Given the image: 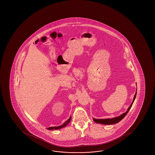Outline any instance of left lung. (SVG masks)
<instances>
[{
    "instance_id": "obj_1",
    "label": "left lung",
    "mask_w": 155,
    "mask_h": 155,
    "mask_svg": "<svg viewBox=\"0 0 155 155\" xmlns=\"http://www.w3.org/2000/svg\"><path fill=\"white\" fill-rule=\"evenodd\" d=\"M136 91H137V90H136ZM136 94L137 92H136V94H134V99H133V101H132V103L131 104V105H130V107H129L128 109L127 110V111L125 112V113H123V114H121L120 116H118V117H114L111 119H110V118H107V119H95L94 118V122H96L97 123H100V124H102L104 125H111V124H114L116 123H118L119 121H120L121 120L123 119L124 118L125 116L127 115V112H129L130 108L132 107V104L134 103V99L136 98Z\"/></svg>"
}]
</instances>
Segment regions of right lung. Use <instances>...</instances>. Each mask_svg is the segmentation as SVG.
<instances>
[{"instance_id":"add662e5","label":"right lung","mask_w":155,"mask_h":155,"mask_svg":"<svg viewBox=\"0 0 155 155\" xmlns=\"http://www.w3.org/2000/svg\"><path fill=\"white\" fill-rule=\"evenodd\" d=\"M71 117L70 116V117L69 118V119L66 121V122H65L64 123H63V124L61 125V126H59V127H48V128H47L48 130H58L60 129H61V128H63L64 127H66L67 125L69 124L70 122V120H71Z\"/></svg>"}]
</instances>
